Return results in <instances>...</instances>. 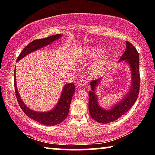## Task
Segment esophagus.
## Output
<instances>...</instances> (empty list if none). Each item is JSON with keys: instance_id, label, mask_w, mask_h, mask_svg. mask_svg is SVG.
<instances>
[{"instance_id": "esophagus-1", "label": "esophagus", "mask_w": 155, "mask_h": 155, "mask_svg": "<svg viewBox=\"0 0 155 155\" xmlns=\"http://www.w3.org/2000/svg\"><path fill=\"white\" fill-rule=\"evenodd\" d=\"M87 84V81L85 80L82 79V80H79V84L80 86H84V85H86Z\"/></svg>"}]
</instances>
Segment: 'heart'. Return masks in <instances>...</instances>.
<instances>
[{
  "mask_svg": "<svg viewBox=\"0 0 155 155\" xmlns=\"http://www.w3.org/2000/svg\"><path fill=\"white\" fill-rule=\"evenodd\" d=\"M104 49L102 48H92V49H90L88 51V54L90 55L91 57H97L101 56V54H104ZM103 66V62H99L97 63V64H95L94 66H93V71H99L101 69V68Z\"/></svg>",
  "mask_w": 155,
  "mask_h": 155,
  "instance_id": "b5f03b06",
  "label": "heart"
}]
</instances>
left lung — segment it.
<instances>
[{"instance_id": "1", "label": "left lung", "mask_w": 155, "mask_h": 155, "mask_svg": "<svg viewBox=\"0 0 155 155\" xmlns=\"http://www.w3.org/2000/svg\"><path fill=\"white\" fill-rule=\"evenodd\" d=\"M124 60H126L130 65L131 73L133 75L132 85L128 94L111 109L105 110L101 109L97 102V97L95 94L94 89L101 80V78L92 80L90 82L92 91L89 92V111L91 117L100 124H108L121 117L130 110L138 97L140 84L139 54L135 46L128 41H126V50L120 58L119 61Z\"/></svg>"}]
</instances>
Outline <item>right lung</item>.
Here are the masks:
<instances>
[{
  "mask_svg": "<svg viewBox=\"0 0 155 155\" xmlns=\"http://www.w3.org/2000/svg\"><path fill=\"white\" fill-rule=\"evenodd\" d=\"M61 37L60 35H55L53 36H50L45 39H39L34 40L30 44L25 46L23 50L19 55L17 61H19L21 58L26 56L29 53L36 51L39 48L45 46L46 45L51 43L55 40L59 39ZM15 75V96L17 100L18 101L19 105L21 109L26 115L34 120L39 122L40 124L46 125V126H55L61 124L65 118H67L68 114L69 112L70 105H71L72 97L74 93H75V85L73 83L68 84L65 85L63 88L62 94H61L60 100L57 104L56 107L54 109L48 112H37L34 111L32 110L29 109L25 104L22 102L19 93L18 92V89L16 86V80H15V72L14 73Z\"/></svg>",
  "mask_w": 155,
  "mask_h": 155,
  "instance_id": "add662e5",
  "label": "right lung"
}]
</instances>
